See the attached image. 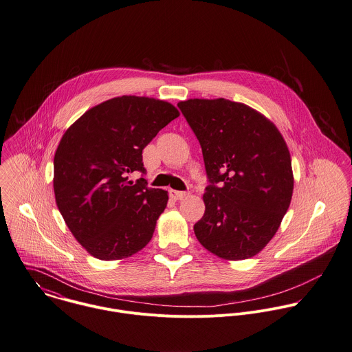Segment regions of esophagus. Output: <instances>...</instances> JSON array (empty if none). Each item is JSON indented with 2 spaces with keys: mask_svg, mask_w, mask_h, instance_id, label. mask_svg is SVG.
<instances>
[{
  "mask_svg": "<svg viewBox=\"0 0 352 352\" xmlns=\"http://www.w3.org/2000/svg\"><path fill=\"white\" fill-rule=\"evenodd\" d=\"M170 196L174 199V200H184L189 196V193L186 192H177V190H171L170 192Z\"/></svg>",
  "mask_w": 352,
  "mask_h": 352,
  "instance_id": "esophagus-1",
  "label": "esophagus"
}]
</instances>
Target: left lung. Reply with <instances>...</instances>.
Here are the masks:
<instances>
[{"label":"left lung","instance_id":"obj_1","mask_svg":"<svg viewBox=\"0 0 352 352\" xmlns=\"http://www.w3.org/2000/svg\"><path fill=\"white\" fill-rule=\"evenodd\" d=\"M178 107L200 141L210 179L195 234L220 258H250L274 238L289 207L288 146L274 122L243 103L189 99Z\"/></svg>","mask_w":352,"mask_h":352}]
</instances>
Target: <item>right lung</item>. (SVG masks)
Instances as JSON below:
<instances>
[{
  "label": "right lung",
  "instance_id": "right-lung-1",
  "mask_svg": "<svg viewBox=\"0 0 352 352\" xmlns=\"http://www.w3.org/2000/svg\"><path fill=\"white\" fill-rule=\"evenodd\" d=\"M178 116L168 102L124 95L89 109L64 133L54 155L56 203L95 258H126L151 241L168 195L129 174L145 173L142 149Z\"/></svg>",
  "mask_w": 352,
  "mask_h": 352
}]
</instances>
